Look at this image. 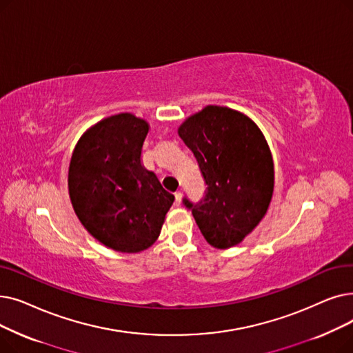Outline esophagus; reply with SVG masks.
<instances>
[{
    "label": "esophagus",
    "instance_id": "esophagus-1",
    "mask_svg": "<svg viewBox=\"0 0 353 353\" xmlns=\"http://www.w3.org/2000/svg\"><path fill=\"white\" fill-rule=\"evenodd\" d=\"M182 201V194L181 192H175V205H179Z\"/></svg>",
    "mask_w": 353,
    "mask_h": 353
}]
</instances>
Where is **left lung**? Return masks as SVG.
Here are the masks:
<instances>
[{
  "label": "left lung",
  "mask_w": 353,
  "mask_h": 353,
  "mask_svg": "<svg viewBox=\"0 0 353 353\" xmlns=\"http://www.w3.org/2000/svg\"><path fill=\"white\" fill-rule=\"evenodd\" d=\"M178 135L191 150L207 185L205 196L182 203L215 248L240 244L265 215L274 166L259 126L224 106H207L183 122Z\"/></svg>",
  "instance_id": "1"
}]
</instances>
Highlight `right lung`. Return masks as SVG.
I'll return each instance as SVG.
<instances>
[{"label": "right lung", "instance_id": "add662e5", "mask_svg": "<svg viewBox=\"0 0 353 353\" xmlns=\"http://www.w3.org/2000/svg\"><path fill=\"white\" fill-rule=\"evenodd\" d=\"M146 121L119 113L83 135L69 166V194L80 223L106 247L139 253L157 239L175 196L141 162Z\"/></svg>", "mask_w": 353, "mask_h": 353}]
</instances>
